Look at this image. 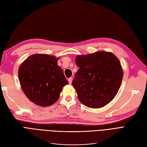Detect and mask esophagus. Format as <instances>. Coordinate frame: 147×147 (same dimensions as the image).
<instances>
[{"label":"esophagus","mask_w":147,"mask_h":147,"mask_svg":"<svg viewBox=\"0 0 147 147\" xmlns=\"http://www.w3.org/2000/svg\"><path fill=\"white\" fill-rule=\"evenodd\" d=\"M68 82H69V84H71V83H72V77H71V78H69L68 79Z\"/></svg>","instance_id":"1"}]
</instances>
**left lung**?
Returning a JSON list of instances; mask_svg holds the SVG:
<instances>
[{
  "label": "left lung",
  "mask_w": 147,
  "mask_h": 147,
  "mask_svg": "<svg viewBox=\"0 0 147 147\" xmlns=\"http://www.w3.org/2000/svg\"><path fill=\"white\" fill-rule=\"evenodd\" d=\"M75 63L79 69L72 86L83 105L98 109L114 99L121 86L123 72L119 59L113 53L101 51L78 55Z\"/></svg>",
  "instance_id": "8db88e82"
}]
</instances>
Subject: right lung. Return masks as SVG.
Returning <instances> with one entry per match:
<instances>
[{
  "instance_id": "obj_1",
  "label": "right lung",
  "mask_w": 147,
  "mask_h": 147,
  "mask_svg": "<svg viewBox=\"0 0 147 147\" xmlns=\"http://www.w3.org/2000/svg\"><path fill=\"white\" fill-rule=\"evenodd\" d=\"M56 57L35 54L26 59L19 68L22 90L34 104L42 107L53 105L58 100L63 88L69 84Z\"/></svg>"
}]
</instances>
